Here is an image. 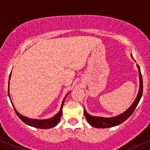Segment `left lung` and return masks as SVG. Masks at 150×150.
Segmentation results:
<instances>
[{
  "label": "left lung",
  "instance_id": "obj_1",
  "mask_svg": "<svg viewBox=\"0 0 150 150\" xmlns=\"http://www.w3.org/2000/svg\"><path fill=\"white\" fill-rule=\"evenodd\" d=\"M131 57L132 58V54H130ZM133 59V58H132ZM135 61V60H134ZM137 68L139 71V79H140V87H139V91L137 93V95L136 97L135 101L131 104V106L129 107L126 111L123 113H120L116 116L110 117V118H105V117H100V116H94L92 115H89L88 113L86 111L85 108H84V113L85 116L87 119V122L92 125V127L97 128H111V127L116 126V125L120 124L123 122H124L125 120L132 115L133 111L137 107L139 101H140L141 97L142 95V91H143V85H142V74L140 72V68L138 65H137Z\"/></svg>",
  "mask_w": 150,
  "mask_h": 150
}]
</instances>
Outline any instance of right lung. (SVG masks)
<instances>
[{"label": "right lung", "mask_w": 150, "mask_h": 150, "mask_svg": "<svg viewBox=\"0 0 150 150\" xmlns=\"http://www.w3.org/2000/svg\"><path fill=\"white\" fill-rule=\"evenodd\" d=\"M10 77H11V73H10V77H9V81H10ZM9 84L10 82H8V96H9L10 99V93H9ZM69 93H68V94H66V96L65 97L64 99H63L61 106V109H60V111H58V113H56L54 116L51 117V118H47V119H35V118H28V117L22 116V114H20V113H18V111H17L16 108H15V106H13V103H12V101H11L12 105H13V108H14L16 114L18 115V116L24 122V123H26L27 125H30V126L34 127V128H37L49 129V128H53V127H55L56 125H57L58 123L60 122V120H61V118L62 116V108H63V104H64L65 102V98L67 97V96L68 95Z\"/></svg>", "instance_id": "add662e5"}]
</instances>
